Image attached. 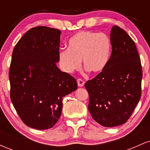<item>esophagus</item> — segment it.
<instances>
[{
  "label": "esophagus",
  "instance_id": "esophagus-1",
  "mask_svg": "<svg viewBox=\"0 0 150 150\" xmlns=\"http://www.w3.org/2000/svg\"><path fill=\"white\" fill-rule=\"evenodd\" d=\"M77 85H78V87H82L85 85V81L82 80V79H77Z\"/></svg>",
  "mask_w": 150,
  "mask_h": 150
}]
</instances>
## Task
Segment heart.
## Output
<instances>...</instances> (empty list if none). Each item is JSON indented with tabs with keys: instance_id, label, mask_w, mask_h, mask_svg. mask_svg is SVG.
<instances>
[{
	"instance_id": "b5f03b06",
	"label": "heart",
	"mask_w": 150,
	"mask_h": 150,
	"mask_svg": "<svg viewBox=\"0 0 150 150\" xmlns=\"http://www.w3.org/2000/svg\"><path fill=\"white\" fill-rule=\"evenodd\" d=\"M68 47L58 53L60 67L67 73L79 69L82 61L86 70L94 75L100 74L107 67L112 51L108 35L90 31L75 34L68 41Z\"/></svg>"
}]
</instances>
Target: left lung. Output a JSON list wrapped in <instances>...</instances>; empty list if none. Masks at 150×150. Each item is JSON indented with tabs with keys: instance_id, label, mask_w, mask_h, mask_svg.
<instances>
[{
	"instance_id": "8db88e82",
	"label": "left lung",
	"mask_w": 150,
	"mask_h": 150,
	"mask_svg": "<svg viewBox=\"0 0 150 150\" xmlns=\"http://www.w3.org/2000/svg\"><path fill=\"white\" fill-rule=\"evenodd\" d=\"M110 39L112 52L107 67L85 85L91 116L107 128L123 124L131 116L140 99L142 77L140 56L127 32L114 25Z\"/></svg>"
}]
</instances>
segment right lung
I'll list each match as a JSON object with an SVG mask.
<instances>
[{
	"label": "right lung",
	"mask_w": 150,
	"mask_h": 150,
	"mask_svg": "<svg viewBox=\"0 0 150 150\" xmlns=\"http://www.w3.org/2000/svg\"><path fill=\"white\" fill-rule=\"evenodd\" d=\"M61 34L51 27H34L13 51L10 99L23 123L37 130L51 128L57 123L63 98L77 88L76 80L56 65Z\"/></svg>",
	"instance_id": "1"
}]
</instances>
